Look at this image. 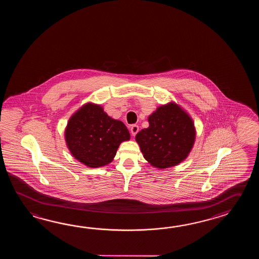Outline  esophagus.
I'll return each instance as SVG.
<instances>
[{"instance_id": "esophagus-1", "label": "esophagus", "mask_w": 259, "mask_h": 259, "mask_svg": "<svg viewBox=\"0 0 259 259\" xmlns=\"http://www.w3.org/2000/svg\"><path fill=\"white\" fill-rule=\"evenodd\" d=\"M139 132V127L137 125H132L131 127V132H132V136H135L137 134V132Z\"/></svg>"}]
</instances>
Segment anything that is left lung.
<instances>
[{"mask_svg":"<svg viewBox=\"0 0 259 259\" xmlns=\"http://www.w3.org/2000/svg\"><path fill=\"white\" fill-rule=\"evenodd\" d=\"M149 127L135 140L143 157L156 168L175 166L192 151L196 131L192 117L174 102L160 105L148 117Z\"/></svg>","mask_w":259,"mask_h":259,"instance_id":"1","label":"left lung"}]
</instances>
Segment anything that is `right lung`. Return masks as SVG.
I'll return each instance as SVG.
<instances>
[{
	"label": "right lung",
	"instance_id": "right-lung-1",
	"mask_svg": "<svg viewBox=\"0 0 259 259\" xmlns=\"http://www.w3.org/2000/svg\"><path fill=\"white\" fill-rule=\"evenodd\" d=\"M130 139L123 122L112 118L101 105L93 103L76 111L65 130L66 146L72 155L92 168L108 165L120 143Z\"/></svg>",
	"mask_w": 259,
	"mask_h": 259
}]
</instances>
